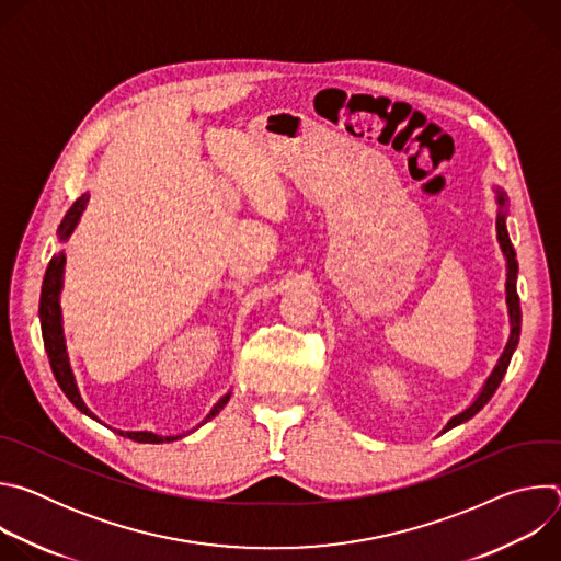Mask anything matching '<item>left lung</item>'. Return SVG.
<instances>
[{
    "mask_svg": "<svg viewBox=\"0 0 561 561\" xmlns=\"http://www.w3.org/2000/svg\"><path fill=\"white\" fill-rule=\"evenodd\" d=\"M493 193H495V204H497V221H495V228H497V242H500V249L504 253V260H506V306H508V324H511V335H508V342L495 364V368L491 370V375L486 377L482 390H479L474 394L472 402L461 411L457 413L455 417L448 420V424L444 426V433L468 422L470 417H474L479 411H482L489 399L495 394L497 386L502 383L504 375H506V368L511 364V357L519 344V333H522V308H519V295H517V257H515V249L511 244V237H508V228H506V217H508V197L504 193V188L500 186H493Z\"/></svg>",
    "mask_w": 561,
    "mask_h": 561,
    "instance_id": "8db88e82",
    "label": "left lung"
}]
</instances>
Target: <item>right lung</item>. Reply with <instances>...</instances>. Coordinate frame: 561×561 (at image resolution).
<instances>
[{"instance_id": "obj_1", "label": "right lung", "mask_w": 561, "mask_h": 561, "mask_svg": "<svg viewBox=\"0 0 561 561\" xmlns=\"http://www.w3.org/2000/svg\"><path fill=\"white\" fill-rule=\"evenodd\" d=\"M89 199L91 195L84 193L82 197H77L72 202V206L66 210L59 228H57V234H59V242L66 244L70 234L75 232L79 219H82L87 206H89ZM64 271H66V255L64 251H59L57 255H53L48 268H46V275H44V284H42V297H39V322H42V337H44V346H46V353H48V359H50V368H53V375L59 383V388L64 390V394L70 399V404L82 411L84 415L93 417L95 422H102L87 404L82 394H79V388H77V381H75V375H72V368H70V359H68V353H66V337H64V317H61V306H59V295H61V288H64ZM230 390L219 399V402L210 409V413L204 417L202 424H206L208 420H213L230 399ZM202 424H197L193 431H197ZM106 426V424H104ZM188 431V433H193ZM117 435L122 437H128L133 442H139V444H164V442H175V439H182L186 437L188 433H182V435H157V433H150V431H115Z\"/></svg>"}]
</instances>
